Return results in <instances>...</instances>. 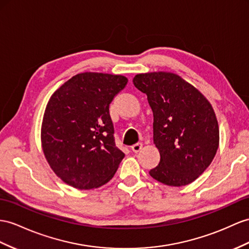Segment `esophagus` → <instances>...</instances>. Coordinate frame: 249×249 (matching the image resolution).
<instances>
[{"mask_svg":"<svg viewBox=\"0 0 249 249\" xmlns=\"http://www.w3.org/2000/svg\"><path fill=\"white\" fill-rule=\"evenodd\" d=\"M142 147H143V144H142V143H137V144H135V145H132V146H131V149H132V151L139 152L140 150L142 149Z\"/></svg>","mask_w":249,"mask_h":249,"instance_id":"esophagus-1","label":"esophagus"}]
</instances>
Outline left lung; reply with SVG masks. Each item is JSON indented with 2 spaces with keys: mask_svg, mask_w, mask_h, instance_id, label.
<instances>
[{
  "mask_svg": "<svg viewBox=\"0 0 249 249\" xmlns=\"http://www.w3.org/2000/svg\"><path fill=\"white\" fill-rule=\"evenodd\" d=\"M132 82L147 95L154 112V143L161 159L149 175L168 186L194 182L219 147V125L212 104L176 73H139Z\"/></svg>",
  "mask_w": 249,
  "mask_h": 249,
  "instance_id": "8db88e82",
  "label": "left lung"
}]
</instances>
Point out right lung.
<instances>
[{"instance_id":"obj_1","label":"right lung","mask_w":249,"mask_h":249,"mask_svg":"<svg viewBox=\"0 0 249 249\" xmlns=\"http://www.w3.org/2000/svg\"><path fill=\"white\" fill-rule=\"evenodd\" d=\"M127 82L124 75L83 72L50 97L42 148L53 173L68 185L98 188L116 174L125 155L114 142L109 104Z\"/></svg>"}]
</instances>
